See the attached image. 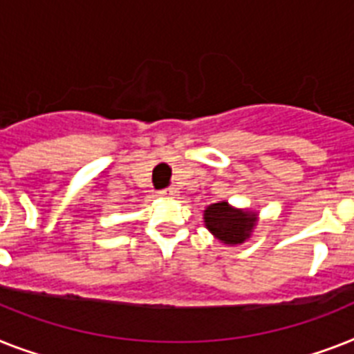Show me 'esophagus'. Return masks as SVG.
Wrapping results in <instances>:
<instances>
[{
  "instance_id": "34e87169",
  "label": "esophagus",
  "mask_w": 354,
  "mask_h": 354,
  "mask_svg": "<svg viewBox=\"0 0 354 354\" xmlns=\"http://www.w3.org/2000/svg\"><path fill=\"white\" fill-rule=\"evenodd\" d=\"M175 194H177V189H175V188H165V189H160V192H159L160 197H174Z\"/></svg>"
}]
</instances>
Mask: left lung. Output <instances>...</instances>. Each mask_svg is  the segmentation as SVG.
<instances>
[{
	"mask_svg": "<svg viewBox=\"0 0 354 354\" xmlns=\"http://www.w3.org/2000/svg\"><path fill=\"white\" fill-rule=\"evenodd\" d=\"M204 224L213 236L230 246H236L250 239L251 232L257 224V213L248 209H236L233 206L221 201L209 204L204 209Z\"/></svg>",
	"mask_w": 354,
	"mask_h": 354,
	"instance_id": "obj_1",
	"label": "left lung"
}]
</instances>
